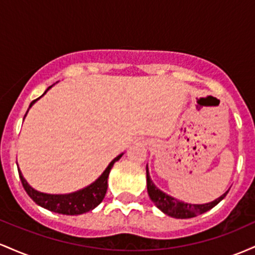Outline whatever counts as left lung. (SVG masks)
<instances>
[{"label": "left lung", "mask_w": 255, "mask_h": 255, "mask_svg": "<svg viewBox=\"0 0 255 255\" xmlns=\"http://www.w3.org/2000/svg\"><path fill=\"white\" fill-rule=\"evenodd\" d=\"M146 181H147V193L150 195V199L153 201L154 205L160 210L162 212H164L165 215L170 216L174 218H193L197 217L198 215L209 211L212 207H215L219 201H222L225 198V195L228 194L227 191L223 195L216 199V200L211 201V203L207 204H188L183 203V201L177 200V199L170 197V195L165 194L164 192H162L160 189H158L154 183L152 182L150 174H148V168L146 165Z\"/></svg>", "instance_id": "1"}]
</instances>
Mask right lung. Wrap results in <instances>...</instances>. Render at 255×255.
Masks as SVG:
<instances>
[{"label":"right lung","mask_w":255,"mask_h":255,"mask_svg":"<svg viewBox=\"0 0 255 255\" xmlns=\"http://www.w3.org/2000/svg\"><path fill=\"white\" fill-rule=\"evenodd\" d=\"M49 89H51V86H49L42 96L45 95ZM42 96H40V97H42ZM39 98L32 101L30 108L36 103V101H38ZM122 154L124 153L119 154L118 157L114 158V159L111 160L110 164L108 165V168L105 169L103 174H102L95 182L91 183L90 186L85 187L83 189H80V191L69 193V194H46V193L38 192L36 189L32 188L30 184L27 183V181H26L24 176H22L20 169H17V170H19L20 180H21V183L22 186H24L26 193L30 195V198L37 205L44 207V209L49 210V211L61 213V215H83V213L89 212L91 210L95 209V207H97L98 205L103 201L105 193H107L108 189V177H109L111 168L114 166V163L118 162L120 158L122 157Z\"/></svg>","instance_id":"right-lung-1"}]
</instances>
